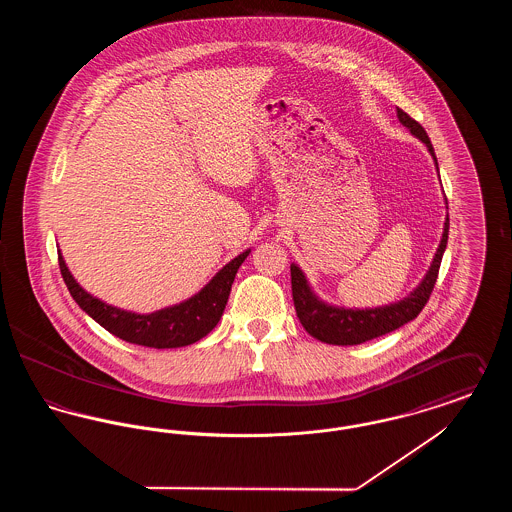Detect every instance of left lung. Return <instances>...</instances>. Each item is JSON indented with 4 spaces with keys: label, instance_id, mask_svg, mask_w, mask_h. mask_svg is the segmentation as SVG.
I'll return each instance as SVG.
<instances>
[{
    "label": "left lung",
    "instance_id": "1",
    "mask_svg": "<svg viewBox=\"0 0 512 512\" xmlns=\"http://www.w3.org/2000/svg\"><path fill=\"white\" fill-rule=\"evenodd\" d=\"M397 117L403 122V126L411 130V134L426 144L436 161V153L430 144L426 130L399 107H397ZM436 167H438V161H436ZM447 238H449V215L445 219L443 236H441L436 257L432 261V267L428 268L420 286L405 299L386 307H376V309H343V307H330L322 303L317 295L311 292L303 272L299 267L292 265L293 305H295L299 322L313 338L330 345H359L401 328L403 324L418 317V313L428 303L438 280L439 265H441L443 251L447 247Z\"/></svg>",
    "mask_w": 512,
    "mask_h": 512
}]
</instances>
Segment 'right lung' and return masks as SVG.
Listing matches in <instances>:
<instances>
[{
  "label": "right lung",
  "mask_w": 512,
  "mask_h": 512,
  "mask_svg": "<svg viewBox=\"0 0 512 512\" xmlns=\"http://www.w3.org/2000/svg\"><path fill=\"white\" fill-rule=\"evenodd\" d=\"M247 255H249V249L240 253L236 259H232L226 267L219 270L217 276L192 299L169 309H161L151 315H136V313L122 311L84 292L76 284L61 253H59V268L78 307L86 311L107 332L128 343L155 347V349H169V347H184V345L195 343L205 338L219 324L236 272Z\"/></svg>",
  "instance_id": "1"
}]
</instances>
